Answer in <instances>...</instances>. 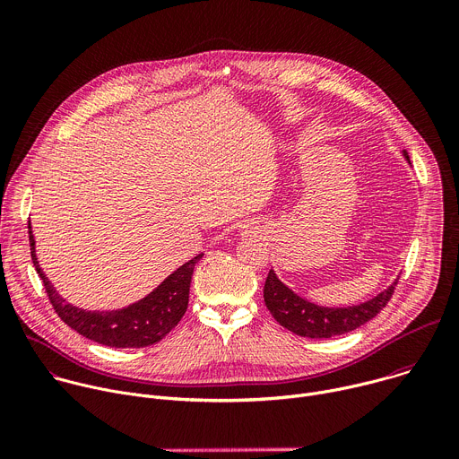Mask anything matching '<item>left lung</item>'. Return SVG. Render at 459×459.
Returning <instances> with one entry per match:
<instances>
[{
    "mask_svg": "<svg viewBox=\"0 0 459 459\" xmlns=\"http://www.w3.org/2000/svg\"><path fill=\"white\" fill-rule=\"evenodd\" d=\"M396 285L398 280L386 290L361 305L347 308H329L308 303L298 294H294L287 285H283L276 278L274 271L271 269L264 287V298L273 317L281 326H285L287 331L301 338H333L351 333L363 323L376 317L390 301Z\"/></svg>",
    "mask_w": 459,
    "mask_h": 459,
    "instance_id": "obj_1",
    "label": "left lung"
}]
</instances>
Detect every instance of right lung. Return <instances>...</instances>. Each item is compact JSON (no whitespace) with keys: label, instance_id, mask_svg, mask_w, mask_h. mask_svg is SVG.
Returning <instances> with one entry per match:
<instances>
[{"label":"right lung","instance_id":"1","mask_svg":"<svg viewBox=\"0 0 459 459\" xmlns=\"http://www.w3.org/2000/svg\"><path fill=\"white\" fill-rule=\"evenodd\" d=\"M29 241L30 255L34 261L36 273L39 274L48 301L59 319L67 323L71 329L82 336L107 347L116 349H140L149 347L163 340L183 317L188 305V289L194 273V265L198 264L204 254H198L172 273L156 290H152L142 301L130 305L126 308L100 312V310H83L73 307L71 303L59 298L50 281L45 278L43 271L36 259L34 236L30 232L29 221Z\"/></svg>","mask_w":459,"mask_h":459}]
</instances>
